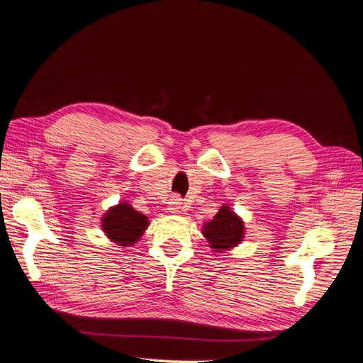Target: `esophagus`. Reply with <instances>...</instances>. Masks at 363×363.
I'll return each mask as SVG.
<instances>
[{"mask_svg": "<svg viewBox=\"0 0 363 363\" xmlns=\"http://www.w3.org/2000/svg\"><path fill=\"white\" fill-rule=\"evenodd\" d=\"M168 211L171 213H180L183 211V201L179 196H174V199L168 203Z\"/></svg>", "mask_w": 363, "mask_h": 363, "instance_id": "34e87169", "label": "esophagus"}]
</instances>
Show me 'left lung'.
<instances>
[{
	"label": "left lung",
	"mask_w": 363,
	"mask_h": 363,
	"mask_svg": "<svg viewBox=\"0 0 363 363\" xmlns=\"http://www.w3.org/2000/svg\"><path fill=\"white\" fill-rule=\"evenodd\" d=\"M201 233L215 252L236 248L245 238V224L228 204L219 207L213 219L203 224Z\"/></svg>",
	"instance_id": "left-lung-1"
}]
</instances>
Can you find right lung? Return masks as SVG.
I'll return each mask as SVG.
<instances>
[{
	"instance_id": "right-lung-1",
	"label": "right lung",
	"mask_w": 363,
	"mask_h": 363,
	"mask_svg": "<svg viewBox=\"0 0 363 363\" xmlns=\"http://www.w3.org/2000/svg\"><path fill=\"white\" fill-rule=\"evenodd\" d=\"M101 230L119 247H133L150 225L148 216L135 211L127 201L108 207L101 218Z\"/></svg>"
}]
</instances>
